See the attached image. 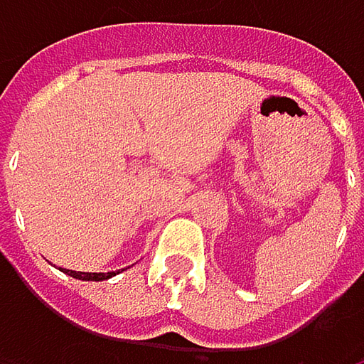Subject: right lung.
Instances as JSON below:
<instances>
[{
	"instance_id": "1",
	"label": "right lung",
	"mask_w": 364,
	"mask_h": 364,
	"mask_svg": "<svg viewBox=\"0 0 364 364\" xmlns=\"http://www.w3.org/2000/svg\"><path fill=\"white\" fill-rule=\"evenodd\" d=\"M65 274L77 278V280H107L111 276L119 274V272H107V274H88V272H73V269H65Z\"/></svg>"
}]
</instances>
